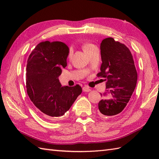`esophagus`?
<instances>
[{"mask_svg":"<svg viewBox=\"0 0 159 159\" xmlns=\"http://www.w3.org/2000/svg\"><path fill=\"white\" fill-rule=\"evenodd\" d=\"M83 92H90V91H91V89L89 88V87L84 86L83 87Z\"/></svg>","mask_w":159,"mask_h":159,"instance_id":"esophagus-1","label":"esophagus"}]
</instances>
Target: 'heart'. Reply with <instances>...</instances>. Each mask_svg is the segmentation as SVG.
<instances>
[{
  "label": "heart",
  "mask_w": 159,
  "mask_h": 159,
  "mask_svg": "<svg viewBox=\"0 0 159 159\" xmlns=\"http://www.w3.org/2000/svg\"><path fill=\"white\" fill-rule=\"evenodd\" d=\"M93 46H95L94 45L92 44V43H84V44L83 45V48L84 50V51H85V52H87V51H89V50L93 48ZM71 55V51H70V53H69V55Z\"/></svg>",
  "instance_id": "obj_1"
}]
</instances>
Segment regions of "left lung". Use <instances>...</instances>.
Masks as SVG:
<instances>
[{"instance_id": "obj_1", "label": "left lung", "mask_w": 159, "mask_h": 159, "mask_svg": "<svg viewBox=\"0 0 159 159\" xmlns=\"http://www.w3.org/2000/svg\"><path fill=\"white\" fill-rule=\"evenodd\" d=\"M100 53L102 63L97 76L105 78L107 91L98 109L102 116L115 117L129 102L136 87L137 72L133 55L124 43L105 38L100 43Z\"/></svg>"}]
</instances>
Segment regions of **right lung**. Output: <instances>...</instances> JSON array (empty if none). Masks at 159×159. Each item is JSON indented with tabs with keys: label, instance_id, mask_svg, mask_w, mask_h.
Returning <instances> with one entry per match:
<instances>
[{
	"label": "right lung",
	"instance_id": "obj_1",
	"mask_svg": "<svg viewBox=\"0 0 159 159\" xmlns=\"http://www.w3.org/2000/svg\"><path fill=\"white\" fill-rule=\"evenodd\" d=\"M69 48L61 42H42L28 58L26 87L36 110L46 120L63 116L77 97L81 87H62L59 76L67 66Z\"/></svg>",
	"mask_w": 159,
	"mask_h": 159
}]
</instances>
